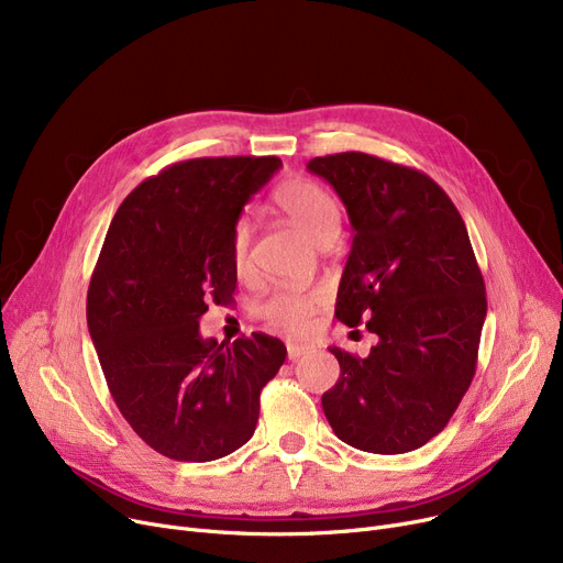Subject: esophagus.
<instances>
[{"mask_svg": "<svg viewBox=\"0 0 563 563\" xmlns=\"http://www.w3.org/2000/svg\"><path fill=\"white\" fill-rule=\"evenodd\" d=\"M306 351H308V346H303V344H287V358L291 363L299 361L301 356H306Z\"/></svg>", "mask_w": 563, "mask_h": 563, "instance_id": "esophagus-1", "label": "esophagus"}]
</instances>
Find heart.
Segmentation results:
<instances>
[{
  "instance_id": "obj_1",
  "label": "heart",
  "mask_w": 563,
  "mask_h": 563,
  "mask_svg": "<svg viewBox=\"0 0 563 563\" xmlns=\"http://www.w3.org/2000/svg\"><path fill=\"white\" fill-rule=\"evenodd\" d=\"M276 210L297 225L308 240L317 246L331 242L340 232L342 212L338 200L312 180L291 177L283 183L274 194ZM249 262V225L240 221L232 232V264L236 272H244ZM317 294L299 291H278L262 306L264 319L272 327L289 333H301L310 327L312 314L317 310Z\"/></svg>"
}]
</instances>
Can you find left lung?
Masks as SVG:
<instances>
[{
	"instance_id": "1",
	"label": "left lung",
	"mask_w": 563,
	"mask_h": 563,
	"mask_svg": "<svg viewBox=\"0 0 563 563\" xmlns=\"http://www.w3.org/2000/svg\"><path fill=\"white\" fill-rule=\"evenodd\" d=\"M308 170L335 189L353 228L335 317L378 338L367 358L331 346L340 378L323 412L356 450H418L448 427L477 367L486 287L465 223L416 168L340 153Z\"/></svg>"
}]
</instances>
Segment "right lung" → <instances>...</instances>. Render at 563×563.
I'll return each instance as SVG.
<instances>
[{
	"label": "right lung",
	"mask_w": 563,
	"mask_h": 563,
	"mask_svg": "<svg viewBox=\"0 0 563 563\" xmlns=\"http://www.w3.org/2000/svg\"><path fill=\"white\" fill-rule=\"evenodd\" d=\"M278 157H200L147 177L109 225L88 285V333L109 393L136 435L205 463L251 440L260 393L285 363L278 338H202L207 303L236 287L232 232Z\"/></svg>",
	"instance_id": "add662e5"
}]
</instances>
